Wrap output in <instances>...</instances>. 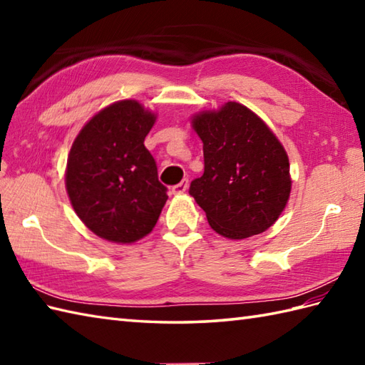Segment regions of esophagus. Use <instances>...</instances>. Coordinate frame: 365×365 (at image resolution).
<instances>
[{"instance_id": "obj_1", "label": "esophagus", "mask_w": 365, "mask_h": 365, "mask_svg": "<svg viewBox=\"0 0 365 365\" xmlns=\"http://www.w3.org/2000/svg\"><path fill=\"white\" fill-rule=\"evenodd\" d=\"M188 178H183V180L180 183H177L173 187V192L174 195H182V192H185L188 190Z\"/></svg>"}]
</instances>
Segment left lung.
<instances>
[{
    "instance_id": "left-lung-1",
    "label": "left lung",
    "mask_w": 365,
    "mask_h": 365,
    "mask_svg": "<svg viewBox=\"0 0 365 365\" xmlns=\"http://www.w3.org/2000/svg\"><path fill=\"white\" fill-rule=\"evenodd\" d=\"M204 174L190 195L222 237L242 240L273 226L290 196L289 157L271 130L246 106L229 102L196 115Z\"/></svg>"
}]
</instances>
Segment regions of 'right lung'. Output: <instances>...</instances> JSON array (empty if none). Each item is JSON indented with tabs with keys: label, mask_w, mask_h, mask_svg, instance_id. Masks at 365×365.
I'll use <instances>...</instances> for the list:
<instances>
[{
	"label": "right lung",
	"mask_w": 365,
	"mask_h": 365,
	"mask_svg": "<svg viewBox=\"0 0 365 365\" xmlns=\"http://www.w3.org/2000/svg\"><path fill=\"white\" fill-rule=\"evenodd\" d=\"M155 115L135 100L96 114L76 136L66 187L73 210L96 235L133 243L155 227L168 188L144 139Z\"/></svg>",
	"instance_id": "right-lung-1"
}]
</instances>
